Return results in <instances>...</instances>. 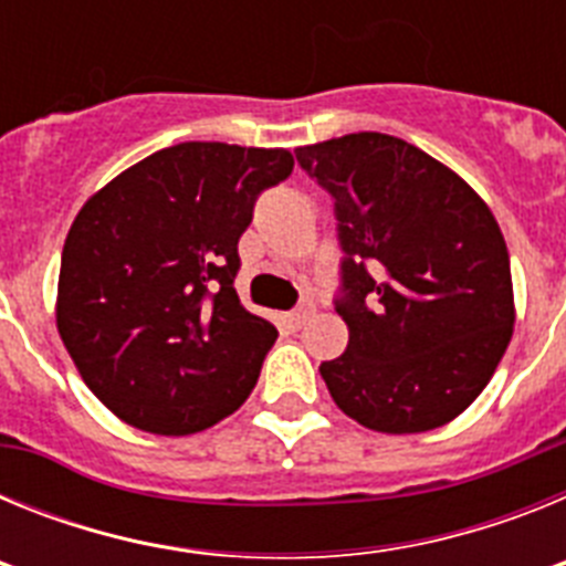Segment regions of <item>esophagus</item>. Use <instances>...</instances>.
Returning a JSON list of instances; mask_svg holds the SVG:
<instances>
[{"mask_svg": "<svg viewBox=\"0 0 566 566\" xmlns=\"http://www.w3.org/2000/svg\"><path fill=\"white\" fill-rule=\"evenodd\" d=\"M312 314H314V300L312 297H303V300H300V306L294 308L292 314H289V323H292L294 328H300V326H303V323H306L308 317H312Z\"/></svg>", "mask_w": 566, "mask_h": 566, "instance_id": "obj_1", "label": "esophagus"}]
</instances>
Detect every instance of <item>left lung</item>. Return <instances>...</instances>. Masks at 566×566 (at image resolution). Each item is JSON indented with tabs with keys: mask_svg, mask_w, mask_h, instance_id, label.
<instances>
[{
	"mask_svg": "<svg viewBox=\"0 0 566 566\" xmlns=\"http://www.w3.org/2000/svg\"><path fill=\"white\" fill-rule=\"evenodd\" d=\"M334 198L348 326L319 365L345 417L379 433H422L468 408L513 337L504 234L451 167L385 133L297 147Z\"/></svg>",
	"mask_w": 566,
	"mask_h": 566,
	"instance_id": "1",
	"label": "left lung"
}]
</instances>
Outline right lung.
<instances>
[{"label": "right lung", "mask_w": 566, "mask_h": 566, "mask_svg": "<svg viewBox=\"0 0 566 566\" xmlns=\"http://www.w3.org/2000/svg\"><path fill=\"white\" fill-rule=\"evenodd\" d=\"M292 167L280 147L175 144L78 209L62 249L56 328L122 422L187 437L247 402L277 328L234 292L238 240L254 198Z\"/></svg>", "instance_id": "add662e5"}]
</instances>
